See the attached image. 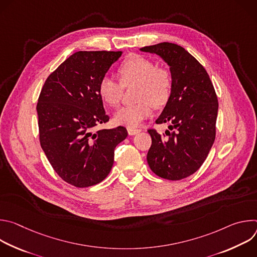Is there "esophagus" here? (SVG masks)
Here are the masks:
<instances>
[{
  "label": "esophagus",
  "instance_id": "obj_1",
  "mask_svg": "<svg viewBox=\"0 0 257 257\" xmlns=\"http://www.w3.org/2000/svg\"><path fill=\"white\" fill-rule=\"evenodd\" d=\"M127 130H128L129 135H135V134H137V133L140 132V130H139V129H136V128H129V127H128Z\"/></svg>",
  "mask_w": 257,
  "mask_h": 257
}]
</instances>
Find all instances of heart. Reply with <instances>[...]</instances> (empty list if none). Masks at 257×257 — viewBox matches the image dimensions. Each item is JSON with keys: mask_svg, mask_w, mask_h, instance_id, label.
Listing matches in <instances>:
<instances>
[{"mask_svg": "<svg viewBox=\"0 0 257 257\" xmlns=\"http://www.w3.org/2000/svg\"><path fill=\"white\" fill-rule=\"evenodd\" d=\"M120 82L107 75L100 78L97 90L101 99L109 105H116L123 91V86L137 84L135 104L121 106L114 115L117 124L129 128L137 127L141 121L153 114V105H164L172 91L171 73L164 68H157L152 60L140 55H130L118 68Z\"/></svg>", "mask_w": 257, "mask_h": 257, "instance_id": "1", "label": "heart"}]
</instances>
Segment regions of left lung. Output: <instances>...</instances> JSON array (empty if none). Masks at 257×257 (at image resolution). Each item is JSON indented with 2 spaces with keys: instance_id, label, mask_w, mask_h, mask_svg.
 Masks as SVG:
<instances>
[{
  "instance_id": "1",
  "label": "left lung",
  "mask_w": 257,
  "mask_h": 257,
  "mask_svg": "<svg viewBox=\"0 0 257 257\" xmlns=\"http://www.w3.org/2000/svg\"><path fill=\"white\" fill-rule=\"evenodd\" d=\"M141 52L160 56L170 67L172 91L157 119L170 123L162 136L149 130L151 170L161 178L176 181L195 173L205 161L215 138L217 97L203 66L184 48L172 43L144 47Z\"/></svg>"
}]
</instances>
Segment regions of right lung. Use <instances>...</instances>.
I'll list each match as a JSON object with an SVG mask.
<instances>
[{
    "label": "right lung",
    "instance_id": "add662e5",
    "mask_svg": "<svg viewBox=\"0 0 257 257\" xmlns=\"http://www.w3.org/2000/svg\"><path fill=\"white\" fill-rule=\"evenodd\" d=\"M122 52H77L46 80L36 105L40 141L56 173L84 188L111 172L116 146L128 135L125 127H94L108 121L97 86Z\"/></svg>",
    "mask_w": 257,
    "mask_h": 257
}]
</instances>
